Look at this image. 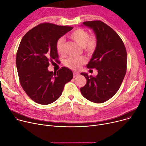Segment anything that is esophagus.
<instances>
[{"instance_id":"34e87169","label":"esophagus","mask_w":146,"mask_h":146,"mask_svg":"<svg viewBox=\"0 0 146 146\" xmlns=\"http://www.w3.org/2000/svg\"><path fill=\"white\" fill-rule=\"evenodd\" d=\"M79 75H80L79 72H74V78H75V77H78Z\"/></svg>"}]
</instances>
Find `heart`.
Here are the masks:
<instances>
[{
    "label": "heart",
    "mask_w": 146,
    "mask_h": 146,
    "mask_svg": "<svg viewBox=\"0 0 146 146\" xmlns=\"http://www.w3.org/2000/svg\"><path fill=\"white\" fill-rule=\"evenodd\" d=\"M70 38L75 41L82 49L85 54L91 55L97 47L98 39L95 35H89V33L86 30L78 28L74 30L70 35ZM65 39L64 38H59L56 43V50L59 54L62 55L65 50ZM86 62V59L83 56L70 57L67 59L65 65L70 69L72 70H79L81 66Z\"/></svg>",
    "instance_id": "b5f03b06"
}]
</instances>
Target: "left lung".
Returning <instances> with one entry per match:
<instances>
[{"label":"left lung","instance_id":"obj_1","mask_svg":"<svg viewBox=\"0 0 146 146\" xmlns=\"http://www.w3.org/2000/svg\"><path fill=\"white\" fill-rule=\"evenodd\" d=\"M82 23L92 29L98 39L97 47L87 65L88 68H96L98 74L92 76L81 73L87 83L80 91L88 100L102 103L113 97L121 86L127 71V51L121 38L103 22Z\"/></svg>","mask_w":146,"mask_h":146}]
</instances>
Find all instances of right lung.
Masks as SVG:
<instances>
[{"mask_svg":"<svg viewBox=\"0 0 146 146\" xmlns=\"http://www.w3.org/2000/svg\"><path fill=\"white\" fill-rule=\"evenodd\" d=\"M72 29L43 23L29 30L21 41L16 57L20 84L36 103H52L61 96L65 84L73 78L72 72L64 66L57 72L48 70L49 62L58 61L57 40Z\"/></svg>","mask_w":146,"mask_h":146,"instance_id":"obj_1","label":"right lung"}]
</instances>
